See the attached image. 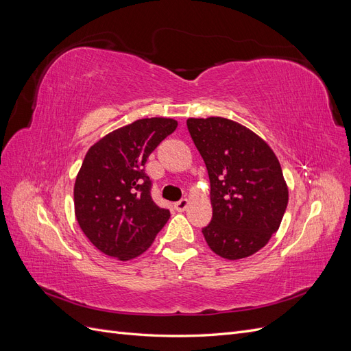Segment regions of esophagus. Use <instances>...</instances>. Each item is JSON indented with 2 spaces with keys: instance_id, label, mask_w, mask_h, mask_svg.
I'll list each match as a JSON object with an SVG mask.
<instances>
[{
  "instance_id": "1",
  "label": "esophagus",
  "mask_w": 351,
  "mask_h": 351,
  "mask_svg": "<svg viewBox=\"0 0 351 351\" xmlns=\"http://www.w3.org/2000/svg\"><path fill=\"white\" fill-rule=\"evenodd\" d=\"M187 206H189V199H182L174 204V209L178 212H184L187 209Z\"/></svg>"
}]
</instances>
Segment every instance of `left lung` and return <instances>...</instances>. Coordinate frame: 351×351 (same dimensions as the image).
<instances>
[{
    "mask_svg": "<svg viewBox=\"0 0 351 351\" xmlns=\"http://www.w3.org/2000/svg\"><path fill=\"white\" fill-rule=\"evenodd\" d=\"M187 129L210 182L208 246L228 261L247 258L280 228L289 204L278 158L256 133L222 117L189 119Z\"/></svg>",
    "mask_w": 351,
    "mask_h": 351,
    "instance_id": "left-lung-1",
    "label": "left lung"
}]
</instances>
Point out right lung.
<instances>
[{
  "label": "right lung",
  "mask_w": 351,
  "mask_h": 351,
  "mask_svg": "<svg viewBox=\"0 0 351 351\" xmlns=\"http://www.w3.org/2000/svg\"><path fill=\"white\" fill-rule=\"evenodd\" d=\"M177 129L173 119H142L108 133L83 159L74 212L84 236L108 256L130 261L151 246L169 210L151 196L146 159Z\"/></svg>",
  "instance_id": "add662e5"
}]
</instances>
